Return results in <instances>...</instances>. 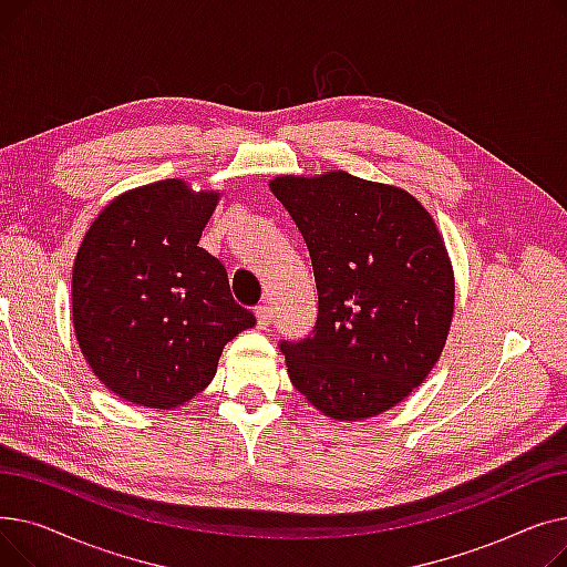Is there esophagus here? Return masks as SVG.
Returning a JSON list of instances; mask_svg holds the SVG:
<instances>
[{"label":"esophagus","instance_id":"esophagus-1","mask_svg":"<svg viewBox=\"0 0 567 567\" xmlns=\"http://www.w3.org/2000/svg\"><path fill=\"white\" fill-rule=\"evenodd\" d=\"M255 317H257V326L259 329H266L268 323H271V308H266V306H259L257 310H255Z\"/></svg>","mask_w":567,"mask_h":567}]
</instances>
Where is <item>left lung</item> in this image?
I'll list each match as a JSON object with an SVG mask.
<instances>
[{
    "label": "left lung",
    "instance_id": "left-lung-1",
    "mask_svg": "<svg viewBox=\"0 0 567 567\" xmlns=\"http://www.w3.org/2000/svg\"><path fill=\"white\" fill-rule=\"evenodd\" d=\"M268 188L306 238L319 296L315 331L280 342L289 379L333 421L374 419L427 379L449 340L443 236L411 193L344 169L282 174Z\"/></svg>",
    "mask_w": 567,
    "mask_h": 567
}]
</instances>
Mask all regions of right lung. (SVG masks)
Listing matches in <instances>:
<instances>
[{
  "mask_svg": "<svg viewBox=\"0 0 567 567\" xmlns=\"http://www.w3.org/2000/svg\"><path fill=\"white\" fill-rule=\"evenodd\" d=\"M220 193L165 178L114 197L73 264V329L84 361L126 402L174 409L212 383L229 340L255 326L225 266L199 248Z\"/></svg>",
  "mask_w": 567,
  "mask_h": 567,
  "instance_id": "1",
  "label": "right lung"
}]
</instances>
